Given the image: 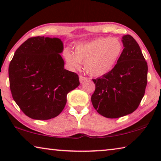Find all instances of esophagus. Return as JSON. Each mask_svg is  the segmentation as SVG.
Masks as SVG:
<instances>
[{"label": "esophagus", "instance_id": "esophagus-1", "mask_svg": "<svg viewBox=\"0 0 161 161\" xmlns=\"http://www.w3.org/2000/svg\"><path fill=\"white\" fill-rule=\"evenodd\" d=\"M88 79L87 77H85V76H83V75H80L79 76V80H80V83H83V81L86 80Z\"/></svg>", "mask_w": 161, "mask_h": 161}]
</instances>
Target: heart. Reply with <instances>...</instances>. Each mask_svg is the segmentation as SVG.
<instances>
[{
    "mask_svg": "<svg viewBox=\"0 0 161 161\" xmlns=\"http://www.w3.org/2000/svg\"><path fill=\"white\" fill-rule=\"evenodd\" d=\"M123 52V46L117 38L99 37L75 47V53L69 49L63 53L66 63L73 69L80 68L85 63L89 75L102 76L117 65Z\"/></svg>",
    "mask_w": 161,
    "mask_h": 161,
    "instance_id": "obj_1",
    "label": "heart"
}]
</instances>
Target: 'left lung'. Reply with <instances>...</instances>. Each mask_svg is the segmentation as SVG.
Segmentation results:
<instances>
[{
  "label": "left lung",
  "instance_id": "obj_1",
  "mask_svg": "<svg viewBox=\"0 0 161 161\" xmlns=\"http://www.w3.org/2000/svg\"><path fill=\"white\" fill-rule=\"evenodd\" d=\"M124 49L112 71L97 79L91 102L103 117L119 118L137 109L145 95L147 64L139 44L131 35L122 37Z\"/></svg>",
  "mask_w": 161,
  "mask_h": 161
}]
</instances>
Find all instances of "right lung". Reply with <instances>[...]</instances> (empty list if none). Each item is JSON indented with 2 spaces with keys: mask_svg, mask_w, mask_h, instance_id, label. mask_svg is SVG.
Here are the masks:
<instances>
[{
  "mask_svg": "<svg viewBox=\"0 0 161 161\" xmlns=\"http://www.w3.org/2000/svg\"><path fill=\"white\" fill-rule=\"evenodd\" d=\"M58 38L34 36L15 52L8 67L14 100L27 117L47 120L65 108L67 94L80 85L78 74L64 69Z\"/></svg>",
  "mask_w": 161,
  "mask_h": 161,
  "instance_id": "add662e5",
  "label": "right lung"
}]
</instances>
